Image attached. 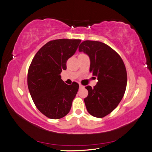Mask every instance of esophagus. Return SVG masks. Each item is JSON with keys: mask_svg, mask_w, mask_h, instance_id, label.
<instances>
[{"mask_svg": "<svg viewBox=\"0 0 152 152\" xmlns=\"http://www.w3.org/2000/svg\"><path fill=\"white\" fill-rule=\"evenodd\" d=\"M79 87L80 88H84V86H83V85H81L80 84H79Z\"/></svg>", "mask_w": 152, "mask_h": 152, "instance_id": "esophagus-1", "label": "esophagus"}]
</instances>
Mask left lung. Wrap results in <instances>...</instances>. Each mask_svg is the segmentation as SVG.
Wrapping results in <instances>:
<instances>
[{"label":"left lung","mask_w":152,"mask_h":152,"mask_svg":"<svg viewBox=\"0 0 152 152\" xmlns=\"http://www.w3.org/2000/svg\"><path fill=\"white\" fill-rule=\"evenodd\" d=\"M79 51L88 55L90 70L98 80L94 88L85 87L88 91L84 99L87 111L94 117H104L116 108L125 93L127 73L123 61L112 48L99 41L85 40Z\"/></svg>","instance_id":"left-lung-1"}]
</instances>
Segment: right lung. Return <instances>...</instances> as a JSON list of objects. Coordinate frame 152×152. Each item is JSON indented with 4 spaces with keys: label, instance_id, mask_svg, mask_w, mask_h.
<instances>
[{
    "label": "right lung",
    "instance_id": "add662e5",
    "mask_svg": "<svg viewBox=\"0 0 152 152\" xmlns=\"http://www.w3.org/2000/svg\"><path fill=\"white\" fill-rule=\"evenodd\" d=\"M80 39H57L47 42L37 51L29 66L28 86L37 108L50 119L66 116L79 90L74 82L68 85L61 79L68 59L75 54Z\"/></svg>",
    "mask_w": 152,
    "mask_h": 152
}]
</instances>
